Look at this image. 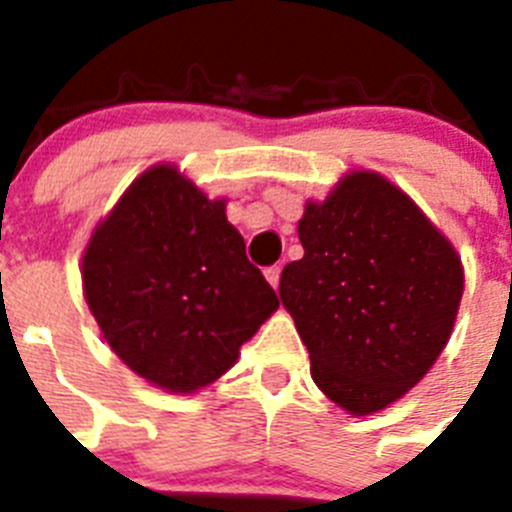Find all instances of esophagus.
<instances>
[{"mask_svg": "<svg viewBox=\"0 0 512 512\" xmlns=\"http://www.w3.org/2000/svg\"><path fill=\"white\" fill-rule=\"evenodd\" d=\"M265 278H267V283L273 285V288H278V283H280V267H278V265L267 267V270H265Z\"/></svg>", "mask_w": 512, "mask_h": 512, "instance_id": "34e87169", "label": "esophagus"}]
</instances>
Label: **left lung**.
<instances>
[{
    "label": "left lung",
    "instance_id": "obj_1",
    "mask_svg": "<svg viewBox=\"0 0 512 512\" xmlns=\"http://www.w3.org/2000/svg\"><path fill=\"white\" fill-rule=\"evenodd\" d=\"M303 257L280 275L321 393L372 416L423 380L464 293L457 247L377 170H349L298 222Z\"/></svg>",
    "mask_w": 512,
    "mask_h": 512
}]
</instances>
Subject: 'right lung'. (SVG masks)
I'll use <instances>...</instances> for the list:
<instances>
[{
  "instance_id": "add662e5",
  "label": "right lung",
  "mask_w": 512,
  "mask_h": 512,
  "mask_svg": "<svg viewBox=\"0 0 512 512\" xmlns=\"http://www.w3.org/2000/svg\"><path fill=\"white\" fill-rule=\"evenodd\" d=\"M91 316L135 375L193 395L232 370L242 344L278 311L227 219L173 163L140 173L101 216L81 257Z\"/></svg>"
}]
</instances>
